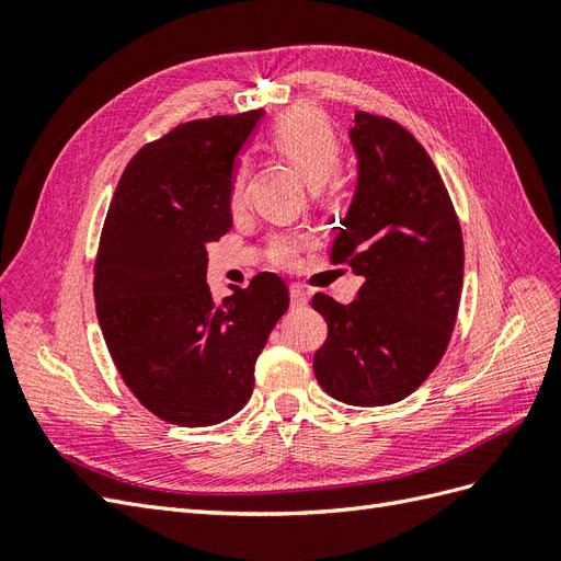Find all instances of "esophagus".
Segmentation results:
<instances>
[{
  "label": "esophagus",
  "mask_w": 561,
  "mask_h": 561,
  "mask_svg": "<svg viewBox=\"0 0 561 561\" xmlns=\"http://www.w3.org/2000/svg\"><path fill=\"white\" fill-rule=\"evenodd\" d=\"M290 301H293V307H304V304L309 301V293L299 285H290Z\"/></svg>",
  "instance_id": "obj_1"
}]
</instances>
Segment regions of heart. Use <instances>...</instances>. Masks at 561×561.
Masks as SVG:
<instances>
[{"mask_svg":"<svg viewBox=\"0 0 561 561\" xmlns=\"http://www.w3.org/2000/svg\"><path fill=\"white\" fill-rule=\"evenodd\" d=\"M271 151L290 163L309 186L336 184V165L342 161V142L325 116L309 107H297L276 118L266 135ZM248 196V171L239 165L231 175L229 206L241 210ZM307 239L297 233H276L268 239L266 257L274 266L293 268L299 264V254Z\"/></svg>","mask_w":561,"mask_h":561,"instance_id":"obj_1","label":"heart"}]
</instances>
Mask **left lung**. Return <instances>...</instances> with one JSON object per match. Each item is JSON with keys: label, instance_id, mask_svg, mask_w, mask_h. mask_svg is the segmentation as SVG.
I'll list each match as a JSON object with an SVG mask.
<instances>
[{"label": "left lung", "instance_id": "8db88e82", "mask_svg": "<svg viewBox=\"0 0 561 561\" xmlns=\"http://www.w3.org/2000/svg\"><path fill=\"white\" fill-rule=\"evenodd\" d=\"M358 186L332 243V264L363 276L358 299L318 293L328 339L316 379L339 402L404 400L443 360L463 287V236L428 151L393 118L355 112Z\"/></svg>", "mask_w": 561, "mask_h": 561}]
</instances>
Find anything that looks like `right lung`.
<instances>
[{
  "label": "right lung",
  "mask_w": 561,
  "mask_h": 561,
  "mask_svg": "<svg viewBox=\"0 0 561 561\" xmlns=\"http://www.w3.org/2000/svg\"><path fill=\"white\" fill-rule=\"evenodd\" d=\"M262 110L186 122L147 142L116 184L95 257V311L118 375L151 414L184 428L243 410L254 363L290 307L260 274L217 304L208 250L231 229L233 159Z\"/></svg>",
  "instance_id": "obj_1"
}]
</instances>
